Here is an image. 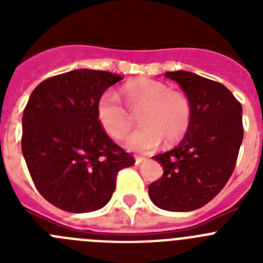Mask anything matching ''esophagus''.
<instances>
[{
  "instance_id": "esophagus-1",
  "label": "esophagus",
  "mask_w": 263,
  "mask_h": 263,
  "mask_svg": "<svg viewBox=\"0 0 263 263\" xmlns=\"http://www.w3.org/2000/svg\"><path fill=\"white\" fill-rule=\"evenodd\" d=\"M143 160H146V158H143V157H136V164H137V166H138V164L142 163Z\"/></svg>"
}]
</instances>
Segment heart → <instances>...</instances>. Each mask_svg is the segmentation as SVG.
<instances>
[{"mask_svg":"<svg viewBox=\"0 0 263 263\" xmlns=\"http://www.w3.org/2000/svg\"><path fill=\"white\" fill-rule=\"evenodd\" d=\"M127 108L138 113L141 125L127 137L125 146L132 152L146 153L164 142L175 143L185 136L192 118V105L187 95L173 90L162 81L137 79L122 87ZM96 115L100 125L111 138L122 139L132 127V118L118 97L106 90L99 97Z\"/></svg>","mask_w":263,"mask_h":263,"instance_id":"obj_1","label":"heart"}]
</instances>
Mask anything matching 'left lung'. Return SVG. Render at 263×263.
Here are the masks:
<instances>
[{
	"label": "left lung",
	"mask_w": 263,
	"mask_h": 263,
	"mask_svg": "<svg viewBox=\"0 0 263 263\" xmlns=\"http://www.w3.org/2000/svg\"><path fill=\"white\" fill-rule=\"evenodd\" d=\"M191 101L192 118L182 142L154 159L163 175L148 185L164 211L190 212L210 203L233 173L243 138L242 106L217 81L187 71L166 72Z\"/></svg>",
	"instance_id": "8db88e82"
}]
</instances>
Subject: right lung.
Masks as SVG:
<instances>
[{"label":"right lung","mask_w":263,"mask_h":263,"mask_svg":"<svg viewBox=\"0 0 263 263\" xmlns=\"http://www.w3.org/2000/svg\"><path fill=\"white\" fill-rule=\"evenodd\" d=\"M122 80L96 69H73L42 81L22 118V153L36 190L48 203L71 213L108 204L120 170L134 158L100 125L97 100Z\"/></svg>","instance_id":"right-lung-1"}]
</instances>
